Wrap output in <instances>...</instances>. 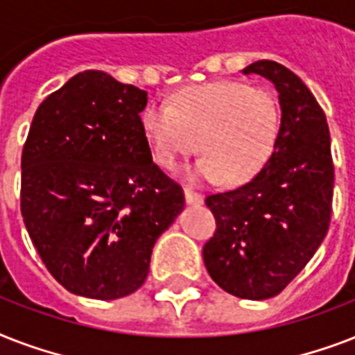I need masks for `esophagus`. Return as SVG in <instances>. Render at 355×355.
Returning a JSON list of instances; mask_svg holds the SVG:
<instances>
[{
  "label": "esophagus",
  "instance_id": "1",
  "mask_svg": "<svg viewBox=\"0 0 355 355\" xmlns=\"http://www.w3.org/2000/svg\"><path fill=\"white\" fill-rule=\"evenodd\" d=\"M184 195H186V202L188 205H202L205 202V197L197 191H193L191 188H186L184 189Z\"/></svg>",
  "mask_w": 355,
  "mask_h": 355
}]
</instances>
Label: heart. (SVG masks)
I'll list each match as a JSON object with an SVG mask.
<instances>
[{
	"instance_id": "b5f03b06",
	"label": "heart",
	"mask_w": 355,
	"mask_h": 355,
	"mask_svg": "<svg viewBox=\"0 0 355 355\" xmlns=\"http://www.w3.org/2000/svg\"><path fill=\"white\" fill-rule=\"evenodd\" d=\"M141 128L153 156L167 169L199 149L195 175L208 182H245L267 164L280 134L272 92L237 80H217L178 92L171 103H149Z\"/></svg>"
}]
</instances>
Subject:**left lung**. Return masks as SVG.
<instances>
[{
	"mask_svg": "<svg viewBox=\"0 0 355 355\" xmlns=\"http://www.w3.org/2000/svg\"><path fill=\"white\" fill-rule=\"evenodd\" d=\"M243 73L261 75L275 85L280 134L250 182L206 197L217 230L202 258L221 289L265 300L286 289L328 232L334 162L326 116L300 77L275 60H258Z\"/></svg>",
	"mask_w": 355,
	"mask_h": 355,
	"instance_id": "8db88e82",
	"label": "left lung"
}]
</instances>
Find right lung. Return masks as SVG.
<instances>
[{"mask_svg":"<svg viewBox=\"0 0 355 355\" xmlns=\"http://www.w3.org/2000/svg\"><path fill=\"white\" fill-rule=\"evenodd\" d=\"M147 92L88 69L46 97L21 153V216L53 278L116 300L141 287L184 191L153 162Z\"/></svg>","mask_w":355,"mask_h":355,"instance_id":"obj_1","label":"right lung"}]
</instances>
